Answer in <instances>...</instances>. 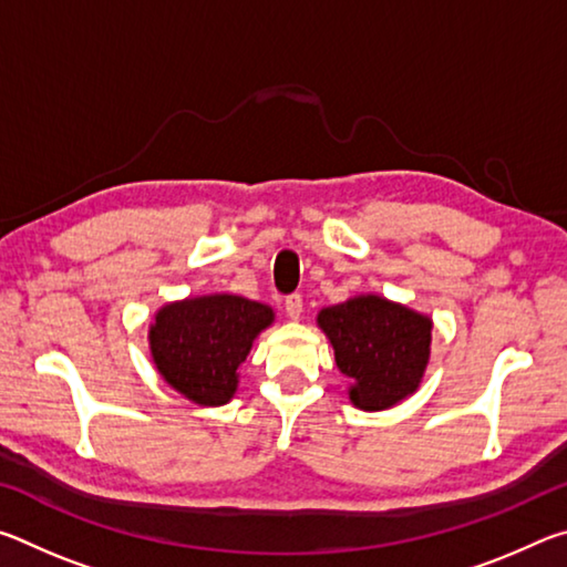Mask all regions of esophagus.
Listing matches in <instances>:
<instances>
[{"instance_id":"obj_1","label":"esophagus","mask_w":567,"mask_h":567,"mask_svg":"<svg viewBox=\"0 0 567 567\" xmlns=\"http://www.w3.org/2000/svg\"><path fill=\"white\" fill-rule=\"evenodd\" d=\"M302 310H305V305H302V297L300 295H290L285 300V312H287V318L290 320H300L302 318Z\"/></svg>"}]
</instances>
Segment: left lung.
Here are the masks:
<instances>
[{"mask_svg":"<svg viewBox=\"0 0 567 567\" xmlns=\"http://www.w3.org/2000/svg\"><path fill=\"white\" fill-rule=\"evenodd\" d=\"M334 362L352 380L350 402L388 410L420 388L430 360L433 320L380 295H358L318 315Z\"/></svg>","mask_w":567,"mask_h":567,"instance_id":"obj_1","label":"left lung"}]
</instances>
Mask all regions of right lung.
Instances as JSON below:
<instances>
[{
  "mask_svg": "<svg viewBox=\"0 0 567 567\" xmlns=\"http://www.w3.org/2000/svg\"><path fill=\"white\" fill-rule=\"evenodd\" d=\"M272 307L239 295H203L169 302L150 324V352L167 385L197 405H225L237 392V368Z\"/></svg>",
  "mask_w": 567,
  "mask_h": 567,
  "instance_id": "right-lung-1",
  "label": "right lung"
}]
</instances>
